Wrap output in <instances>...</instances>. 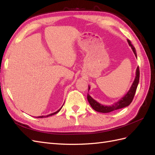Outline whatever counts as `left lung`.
<instances>
[{
    "label": "left lung",
    "instance_id": "1",
    "mask_svg": "<svg viewBox=\"0 0 155 155\" xmlns=\"http://www.w3.org/2000/svg\"><path fill=\"white\" fill-rule=\"evenodd\" d=\"M127 41H128V45H129L131 48H132L134 55H135V57L137 58L135 48H134L133 47V45L131 44V42L129 40H127ZM139 77H140V71H139V68L138 67L136 70L135 78H134V80L133 81L132 85H131L129 91L127 92V93L125 94L123 97H122L119 101H118L114 104L111 105H108V106L101 104L99 103H98L97 101H95L94 98H92L90 95L88 94L87 99H88V103H89L91 107L93 108L94 110L99 112V113H110V112L114 111L115 110H118V109H120V108H123L126 107H128V105L131 103V102L133 101L134 94H135L138 84H139ZM89 89H90V87L88 86V91H89Z\"/></svg>",
    "mask_w": 155,
    "mask_h": 155
}]
</instances>
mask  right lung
<instances>
[{"label": "right lung", "mask_w": 155, "mask_h": 155, "mask_svg": "<svg viewBox=\"0 0 155 155\" xmlns=\"http://www.w3.org/2000/svg\"><path fill=\"white\" fill-rule=\"evenodd\" d=\"M63 107V105H62V107ZM62 107L60 108V109H58L57 111H56V112H54V113H51V114H48V115H47V116H39V117H38V118H44V117H50V116H52V115H54V114H57V113H58L59 111L61 110V109L62 108Z\"/></svg>", "instance_id": "obj_1"}]
</instances>
